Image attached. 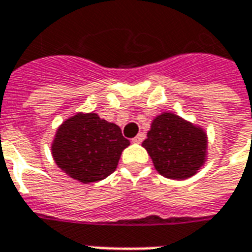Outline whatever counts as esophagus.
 I'll list each match as a JSON object with an SVG mask.
<instances>
[{
    "label": "esophagus",
    "mask_w": 252,
    "mask_h": 252,
    "mask_svg": "<svg viewBox=\"0 0 252 252\" xmlns=\"http://www.w3.org/2000/svg\"><path fill=\"white\" fill-rule=\"evenodd\" d=\"M145 138H146V135H145V134H143V133H139V134H138V135H137V137L133 138V142H134V143H141V142L143 141Z\"/></svg>",
    "instance_id": "obj_1"
}]
</instances>
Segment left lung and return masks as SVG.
<instances>
[{
  "mask_svg": "<svg viewBox=\"0 0 252 252\" xmlns=\"http://www.w3.org/2000/svg\"><path fill=\"white\" fill-rule=\"evenodd\" d=\"M207 145L205 128L170 111L153 119L142 143L155 170L175 181L187 179L202 169L207 159Z\"/></svg>",
  "mask_w": 252,
  "mask_h": 252,
  "instance_id": "1",
  "label": "left lung"
}]
</instances>
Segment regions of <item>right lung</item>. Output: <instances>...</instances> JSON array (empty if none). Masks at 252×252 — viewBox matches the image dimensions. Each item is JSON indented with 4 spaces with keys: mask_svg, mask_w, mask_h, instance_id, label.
Instances as JSON below:
<instances>
[{
    "mask_svg": "<svg viewBox=\"0 0 252 252\" xmlns=\"http://www.w3.org/2000/svg\"><path fill=\"white\" fill-rule=\"evenodd\" d=\"M128 145L118 125L99 118L95 113H77L57 128L52 155L66 175L92 183L114 173Z\"/></svg>",
    "mask_w": 252,
    "mask_h": 252,
    "instance_id": "add662e5",
    "label": "right lung"
}]
</instances>
